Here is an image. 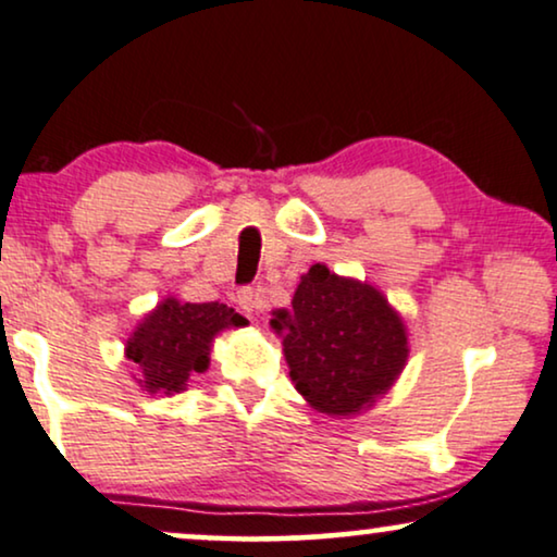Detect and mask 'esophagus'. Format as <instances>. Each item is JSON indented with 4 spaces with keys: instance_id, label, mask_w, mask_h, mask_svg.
<instances>
[{
    "instance_id": "esophagus-1",
    "label": "esophagus",
    "mask_w": 557,
    "mask_h": 557,
    "mask_svg": "<svg viewBox=\"0 0 557 557\" xmlns=\"http://www.w3.org/2000/svg\"><path fill=\"white\" fill-rule=\"evenodd\" d=\"M236 302L242 306L244 313H255L257 308H262L264 298H262V293L257 290V287H242V290H238V295H236Z\"/></svg>"
}]
</instances>
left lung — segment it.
I'll list each match as a JSON object with an SVG mask.
<instances>
[{
  "mask_svg": "<svg viewBox=\"0 0 557 557\" xmlns=\"http://www.w3.org/2000/svg\"><path fill=\"white\" fill-rule=\"evenodd\" d=\"M272 315L295 388L329 417L370 408L408 360L406 326L383 293L326 264L302 274L293 311Z\"/></svg>",
  "mask_w": 557,
  "mask_h": 557,
  "instance_id": "left-lung-1",
  "label": "left lung"
}]
</instances>
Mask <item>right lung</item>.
<instances>
[{
  "instance_id": "right-lung-1",
  "label": "right lung",
  "mask_w": 557,
  "mask_h": 557,
  "mask_svg": "<svg viewBox=\"0 0 557 557\" xmlns=\"http://www.w3.org/2000/svg\"><path fill=\"white\" fill-rule=\"evenodd\" d=\"M246 319L223 302H180L164 298L146 313L125 344L136 362L140 388L174 396L187 388L195 372H206L210 344L223 329L244 326Z\"/></svg>"
}]
</instances>
